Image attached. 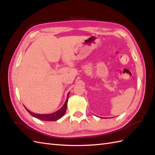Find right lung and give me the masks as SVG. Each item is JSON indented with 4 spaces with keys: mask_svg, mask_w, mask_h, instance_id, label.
I'll return each mask as SVG.
<instances>
[{
    "mask_svg": "<svg viewBox=\"0 0 155 155\" xmlns=\"http://www.w3.org/2000/svg\"><path fill=\"white\" fill-rule=\"evenodd\" d=\"M68 94L69 93L67 94V100H66L65 103L64 104L63 106L61 107V108L58 110L57 111L54 112L53 113H51V114H37V113H33L31 112L30 110H28L27 108L25 107L26 110H27L29 114H31L32 116H33L34 117L38 118V119H40L42 120H45V121H56L58 119H60L61 117H63V115L66 113V110H67V102H68Z\"/></svg>",
    "mask_w": 155,
    "mask_h": 155,
    "instance_id": "right-lung-1",
    "label": "right lung"
}]
</instances>
